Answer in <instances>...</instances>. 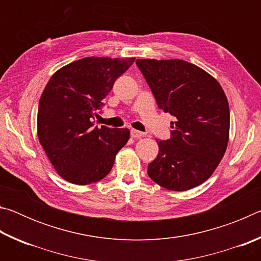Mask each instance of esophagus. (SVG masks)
<instances>
[{
  "mask_svg": "<svg viewBox=\"0 0 261 261\" xmlns=\"http://www.w3.org/2000/svg\"><path fill=\"white\" fill-rule=\"evenodd\" d=\"M144 132H140V131H138V130H135V129H132L131 130V137L132 138H140V137H144Z\"/></svg>",
  "mask_w": 261,
  "mask_h": 261,
  "instance_id": "obj_1",
  "label": "esophagus"
}]
</instances>
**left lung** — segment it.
I'll use <instances>...</instances> for the list:
<instances>
[{
	"mask_svg": "<svg viewBox=\"0 0 261 261\" xmlns=\"http://www.w3.org/2000/svg\"><path fill=\"white\" fill-rule=\"evenodd\" d=\"M158 107L175 117L170 138L156 140L147 174L160 187L187 191L211 177L226 152L230 113L214 77L183 60H137Z\"/></svg>",
	"mask_w": 261,
	"mask_h": 261,
	"instance_id": "8db88e82",
	"label": "left lung"
}]
</instances>
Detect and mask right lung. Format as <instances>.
I'll use <instances>...</instances> for the list:
<instances>
[{
  "label": "right lung",
  "instance_id": "add662e5",
  "mask_svg": "<svg viewBox=\"0 0 261 261\" xmlns=\"http://www.w3.org/2000/svg\"><path fill=\"white\" fill-rule=\"evenodd\" d=\"M130 59L85 57L53 74L38 109V137L62 178L78 185L99 182L130 138L129 129L94 125L102 100Z\"/></svg>",
  "mask_w": 261,
  "mask_h": 261
}]
</instances>
